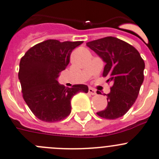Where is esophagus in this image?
Here are the masks:
<instances>
[{
  "mask_svg": "<svg viewBox=\"0 0 159 159\" xmlns=\"http://www.w3.org/2000/svg\"><path fill=\"white\" fill-rule=\"evenodd\" d=\"M89 93L91 95H96V91L93 88L89 89Z\"/></svg>",
  "mask_w": 159,
  "mask_h": 159,
  "instance_id": "obj_1",
  "label": "esophagus"
}]
</instances>
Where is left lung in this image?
Masks as SVG:
<instances>
[{"mask_svg":"<svg viewBox=\"0 0 159 159\" xmlns=\"http://www.w3.org/2000/svg\"><path fill=\"white\" fill-rule=\"evenodd\" d=\"M86 45L106 63L103 76L107 77V82L113 83L106 95L107 106L96 114L107 119L120 118L137 98L143 81L144 62L133 46L114 37L89 41Z\"/></svg>","mask_w":159,"mask_h":159,"instance_id":"8db88e82","label":"left lung"}]
</instances>
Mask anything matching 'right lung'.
Listing matches in <instances>:
<instances>
[{"label": "right lung", "instance_id": "1", "mask_svg": "<svg viewBox=\"0 0 159 159\" xmlns=\"http://www.w3.org/2000/svg\"><path fill=\"white\" fill-rule=\"evenodd\" d=\"M82 43L47 40L33 46L22 57L19 80L23 99L38 119L46 122L64 119L71 112V98L81 92L88 93L85 84L66 88L57 80L69 64L73 50Z\"/></svg>", "mask_w": 159, "mask_h": 159}]
</instances>
